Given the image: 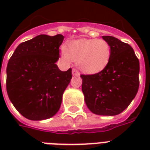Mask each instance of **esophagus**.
<instances>
[{
    "instance_id": "obj_1",
    "label": "esophagus",
    "mask_w": 150,
    "mask_h": 150,
    "mask_svg": "<svg viewBox=\"0 0 150 150\" xmlns=\"http://www.w3.org/2000/svg\"><path fill=\"white\" fill-rule=\"evenodd\" d=\"M72 75H73V76H79V71H78L76 69L73 68V69H72Z\"/></svg>"
}]
</instances>
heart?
Masks as SVG:
<instances>
[{
    "label": "heart",
    "instance_id": "b5f03b06",
    "mask_svg": "<svg viewBox=\"0 0 150 150\" xmlns=\"http://www.w3.org/2000/svg\"><path fill=\"white\" fill-rule=\"evenodd\" d=\"M110 54L109 43L102 39H79L71 41L68 48L62 47L66 61H77L80 70L89 74L103 70L109 63Z\"/></svg>",
    "mask_w": 150,
    "mask_h": 150
}]
</instances>
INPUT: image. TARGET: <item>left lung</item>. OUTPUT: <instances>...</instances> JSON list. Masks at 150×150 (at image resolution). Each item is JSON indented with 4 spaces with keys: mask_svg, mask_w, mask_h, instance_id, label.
<instances>
[{
    "mask_svg": "<svg viewBox=\"0 0 150 150\" xmlns=\"http://www.w3.org/2000/svg\"><path fill=\"white\" fill-rule=\"evenodd\" d=\"M111 54L107 67L94 75H82L85 102L95 114H121L135 98L139 86V61L132 47L114 36H103Z\"/></svg>",
    "mask_w": 150,
    "mask_h": 150,
    "instance_id": "1",
    "label": "left lung"
}]
</instances>
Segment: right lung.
Instances as JSON below:
<instances>
[{
    "label": "right lung",
    "mask_w": 150,
    "mask_h": 150,
    "mask_svg": "<svg viewBox=\"0 0 150 150\" xmlns=\"http://www.w3.org/2000/svg\"><path fill=\"white\" fill-rule=\"evenodd\" d=\"M64 36L39 35L20 43L7 66L6 88L11 102L25 118L42 121L54 116L72 78L56 62Z\"/></svg>",
    "instance_id": "1"
}]
</instances>
